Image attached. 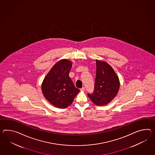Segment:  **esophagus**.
I'll return each instance as SVG.
<instances>
[{
  "label": "esophagus",
  "instance_id": "esophagus-1",
  "mask_svg": "<svg viewBox=\"0 0 155 155\" xmlns=\"http://www.w3.org/2000/svg\"><path fill=\"white\" fill-rule=\"evenodd\" d=\"M84 90H85V88H84V87H82V88L80 89V90L82 91H84Z\"/></svg>",
  "mask_w": 155,
  "mask_h": 155
}]
</instances>
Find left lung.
Wrapping results in <instances>:
<instances>
[{"instance_id": "1", "label": "left lung", "mask_w": 155, "mask_h": 155, "mask_svg": "<svg viewBox=\"0 0 155 155\" xmlns=\"http://www.w3.org/2000/svg\"><path fill=\"white\" fill-rule=\"evenodd\" d=\"M96 73L94 91L87 96L97 106L107 105L117 95L120 81L117 74L109 64L104 61L96 60Z\"/></svg>"}]
</instances>
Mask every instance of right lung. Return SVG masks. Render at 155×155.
<instances>
[{
  "mask_svg": "<svg viewBox=\"0 0 155 155\" xmlns=\"http://www.w3.org/2000/svg\"><path fill=\"white\" fill-rule=\"evenodd\" d=\"M72 66V61L68 59L58 61L50 70L42 83V94L56 107H67L72 104L80 91L74 86L69 76Z\"/></svg>",
  "mask_w": 155,
  "mask_h": 155,
  "instance_id": "1",
  "label": "right lung"
}]
</instances>
